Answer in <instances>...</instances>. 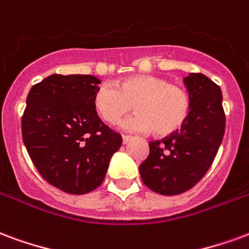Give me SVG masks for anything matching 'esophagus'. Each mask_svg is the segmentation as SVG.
Here are the masks:
<instances>
[{
    "label": "esophagus",
    "mask_w": 249,
    "mask_h": 249,
    "mask_svg": "<svg viewBox=\"0 0 249 249\" xmlns=\"http://www.w3.org/2000/svg\"><path fill=\"white\" fill-rule=\"evenodd\" d=\"M132 138L128 137V135H122V141H123V144H126V143H128L130 141H131Z\"/></svg>",
    "instance_id": "34e87169"
}]
</instances>
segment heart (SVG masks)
Segmentation results:
<instances>
[{"label":"heart","instance_id":"obj_1","mask_svg":"<svg viewBox=\"0 0 249 249\" xmlns=\"http://www.w3.org/2000/svg\"><path fill=\"white\" fill-rule=\"evenodd\" d=\"M92 103L101 118L110 124L117 123L134 105L138 112L127 118L122 126L131 131L152 130L159 137L178 131L191 111V98L183 87L150 74L127 77L115 87L99 86Z\"/></svg>","mask_w":249,"mask_h":249}]
</instances>
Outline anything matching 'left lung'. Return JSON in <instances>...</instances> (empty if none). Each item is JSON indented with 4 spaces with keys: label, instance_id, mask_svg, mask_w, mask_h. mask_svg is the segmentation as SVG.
<instances>
[{
    "label": "left lung",
    "instance_id": "8db88e82",
    "mask_svg": "<svg viewBox=\"0 0 249 249\" xmlns=\"http://www.w3.org/2000/svg\"><path fill=\"white\" fill-rule=\"evenodd\" d=\"M191 111L180 130L150 142V154L139 166L143 183L162 195H179L195 186L211 167L226 128L220 87L200 72L183 79Z\"/></svg>",
    "mask_w": 249,
    "mask_h": 249
}]
</instances>
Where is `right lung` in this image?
<instances>
[{
  "label": "right lung",
  "instance_id": "add662e5",
  "mask_svg": "<svg viewBox=\"0 0 249 249\" xmlns=\"http://www.w3.org/2000/svg\"><path fill=\"white\" fill-rule=\"evenodd\" d=\"M101 79L53 74L30 89L22 138L34 166L52 186L83 195L102 184L122 137L105 124L92 103Z\"/></svg>",
  "mask_w": 249,
  "mask_h": 249
}]
</instances>
